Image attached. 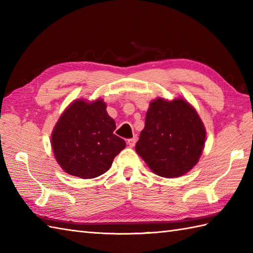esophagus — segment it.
Listing matches in <instances>:
<instances>
[{
	"mask_svg": "<svg viewBox=\"0 0 253 253\" xmlns=\"http://www.w3.org/2000/svg\"><path fill=\"white\" fill-rule=\"evenodd\" d=\"M136 141H137V136H135L133 138L128 139V140H127V143H128V146H129L130 148H132V147L135 146V144H136Z\"/></svg>",
	"mask_w": 253,
	"mask_h": 253,
	"instance_id": "esophagus-1",
	"label": "esophagus"
}]
</instances>
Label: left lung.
<instances>
[{
  "label": "left lung",
  "mask_w": 253,
  "mask_h": 253,
  "mask_svg": "<svg viewBox=\"0 0 253 253\" xmlns=\"http://www.w3.org/2000/svg\"><path fill=\"white\" fill-rule=\"evenodd\" d=\"M206 137V127L189 102L159 96L150 102L136 152L154 174L174 178L196 166Z\"/></svg>",
  "instance_id": "1"
}]
</instances>
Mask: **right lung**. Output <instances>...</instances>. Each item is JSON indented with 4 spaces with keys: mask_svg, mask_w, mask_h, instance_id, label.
Returning a JSON list of instances; mask_svg holds the SVG:
<instances>
[{
    "mask_svg": "<svg viewBox=\"0 0 253 253\" xmlns=\"http://www.w3.org/2000/svg\"><path fill=\"white\" fill-rule=\"evenodd\" d=\"M116 125L102 99L73 101L53 128L51 146L65 173L90 179L104 174L125 149L124 139L113 133Z\"/></svg>",
    "mask_w": 253,
    "mask_h": 253,
    "instance_id": "1",
    "label": "right lung"
}]
</instances>
